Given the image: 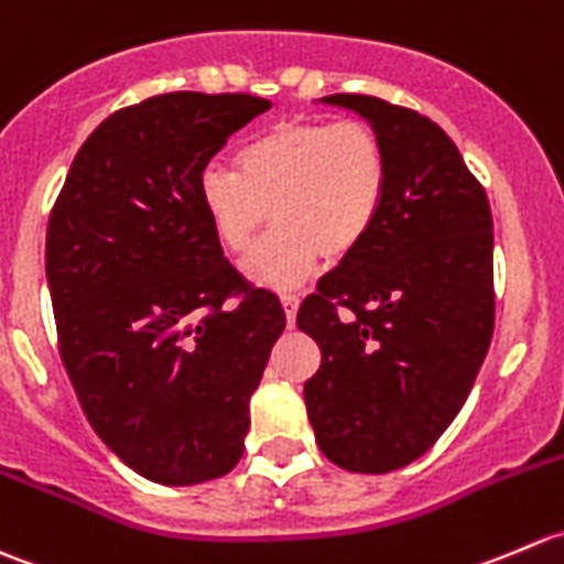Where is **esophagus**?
Masks as SVG:
<instances>
[{
	"instance_id": "34e87169",
	"label": "esophagus",
	"mask_w": 564,
	"mask_h": 564,
	"mask_svg": "<svg viewBox=\"0 0 564 564\" xmlns=\"http://www.w3.org/2000/svg\"><path fill=\"white\" fill-rule=\"evenodd\" d=\"M282 310H284V317H288V328H293L295 312H299V299H295L293 293H284L282 295Z\"/></svg>"
}]
</instances>
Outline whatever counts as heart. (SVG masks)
Segmentation results:
<instances>
[{"mask_svg": "<svg viewBox=\"0 0 564 564\" xmlns=\"http://www.w3.org/2000/svg\"><path fill=\"white\" fill-rule=\"evenodd\" d=\"M389 188V159L367 122L282 120L238 155L210 161L199 205L225 249L241 254L269 216L276 230L243 260V274L271 290L304 284L321 258L339 263L370 238Z\"/></svg>", "mask_w": 564, "mask_h": 564, "instance_id": "1", "label": "heart"}]
</instances>
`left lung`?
Returning <instances> with one entry per match:
<instances>
[{
    "instance_id": "8db88e82",
    "label": "left lung",
    "mask_w": 564,
    "mask_h": 564,
    "mask_svg": "<svg viewBox=\"0 0 564 564\" xmlns=\"http://www.w3.org/2000/svg\"><path fill=\"white\" fill-rule=\"evenodd\" d=\"M321 100L376 128L389 188L370 238L295 317L321 345L304 403L332 464L387 474L438 442L482 367L494 334V219L436 122L372 95Z\"/></svg>"
}]
</instances>
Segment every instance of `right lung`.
Segmentation results:
<instances>
[{
  "label": "right lung",
  "mask_w": 564,
  "mask_h": 564,
  "mask_svg": "<svg viewBox=\"0 0 564 564\" xmlns=\"http://www.w3.org/2000/svg\"><path fill=\"white\" fill-rule=\"evenodd\" d=\"M269 106L166 93L115 111L48 219L63 365L100 442L153 482H208L241 460L249 398L284 328L276 295L225 260L197 194L203 166Z\"/></svg>",
  "instance_id": "1"
}]
</instances>
